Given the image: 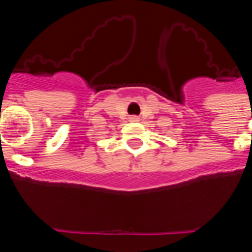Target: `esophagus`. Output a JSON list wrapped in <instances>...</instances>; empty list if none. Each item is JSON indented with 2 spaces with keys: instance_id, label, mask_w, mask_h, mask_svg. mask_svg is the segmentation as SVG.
<instances>
[{
  "instance_id": "1",
  "label": "esophagus",
  "mask_w": 252,
  "mask_h": 252,
  "mask_svg": "<svg viewBox=\"0 0 252 252\" xmlns=\"http://www.w3.org/2000/svg\"><path fill=\"white\" fill-rule=\"evenodd\" d=\"M130 121L137 122V121H139V117H136V116H131V117H130Z\"/></svg>"
}]
</instances>
